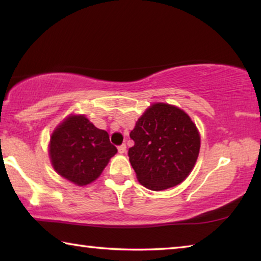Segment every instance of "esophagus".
Listing matches in <instances>:
<instances>
[{"instance_id": "obj_1", "label": "esophagus", "mask_w": 261, "mask_h": 261, "mask_svg": "<svg viewBox=\"0 0 261 261\" xmlns=\"http://www.w3.org/2000/svg\"><path fill=\"white\" fill-rule=\"evenodd\" d=\"M117 149H118V152H120L121 154L125 153V151H126V145H125V144H122V145H120V146L117 147Z\"/></svg>"}]
</instances>
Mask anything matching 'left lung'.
Returning <instances> with one entry per match:
<instances>
[{
    "label": "left lung",
    "instance_id": "obj_1",
    "mask_svg": "<svg viewBox=\"0 0 261 261\" xmlns=\"http://www.w3.org/2000/svg\"><path fill=\"white\" fill-rule=\"evenodd\" d=\"M135 145L127 155L145 188L160 191L188 177L197 161L200 137L183 110L155 103L144 113L130 132Z\"/></svg>",
    "mask_w": 261,
    "mask_h": 261
}]
</instances>
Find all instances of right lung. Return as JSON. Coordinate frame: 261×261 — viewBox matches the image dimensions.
Instances as JSON below:
<instances>
[{
	"label": "right lung",
	"instance_id": "right-lung-1",
	"mask_svg": "<svg viewBox=\"0 0 261 261\" xmlns=\"http://www.w3.org/2000/svg\"><path fill=\"white\" fill-rule=\"evenodd\" d=\"M117 148L107 131L84 116H70L51 135L49 155L54 169L77 185L93 182L102 173Z\"/></svg>",
	"mask_w": 261,
	"mask_h": 261
}]
</instances>
